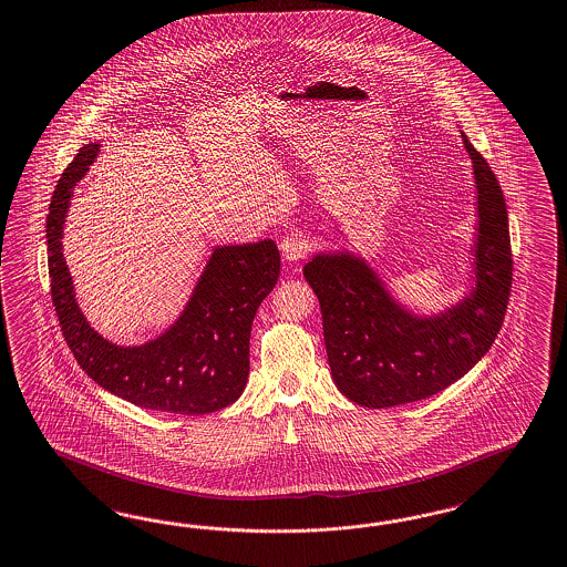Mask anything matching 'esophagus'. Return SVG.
<instances>
[{"label":"esophagus","instance_id":"esophagus-1","mask_svg":"<svg viewBox=\"0 0 567 567\" xmlns=\"http://www.w3.org/2000/svg\"><path fill=\"white\" fill-rule=\"evenodd\" d=\"M281 250V257L288 262H298L300 259H305L306 255V240L300 234H290L281 240L279 245Z\"/></svg>","mask_w":567,"mask_h":567}]
</instances>
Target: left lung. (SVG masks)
Returning <instances> with one entry per match:
<instances>
[{
	"mask_svg": "<svg viewBox=\"0 0 567 567\" xmlns=\"http://www.w3.org/2000/svg\"><path fill=\"white\" fill-rule=\"evenodd\" d=\"M477 189L473 288L456 305L420 317L399 305L363 257L317 252L305 265L319 298L329 368L349 401L405 405L444 391L494 346L512 288L508 209L489 164L468 142Z\"/></svg>",
	"mask_w": 567,
	"mask_h": 567,
	"instance_id": "8db88e82",
	"label": "left lung"
}]
</instances>
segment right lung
Here are the masks:
<instances>
[{
	"mask_svg": "<svg viewBox=\"0 0 567 567\" xmlns=\"http://www.w3.org/2000/svg\"><path fill=\"white\" fill-rule=\"evenodd\" d=\"M99 150V142L80 147L59 178L47 216L51 298L73 358L104 391L133 405L181 415L233 405L247 386L252 319L279 277L276 243L214 248L181 317L152 341L116 346L82 315L61 243L73 187Z\"/></svg>",
	"mask_w": 567,
	"mask_h": 567,
	"instance_id": "right-lung-1",
	"label": "right lung"
}]
</instances>
